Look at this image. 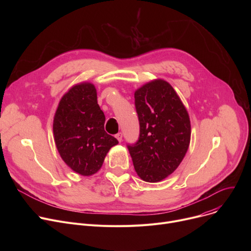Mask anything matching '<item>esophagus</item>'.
<instances>
[{"mask_svg": "<svg viewBox=\"0 0 251 251\" xmlns=\"http://www.w3.org/2000/svg\"><path fill=\"white\" fill-rule=\"evenodd\" d=\"M116 138H117V140H118L119 142H121V141H122V133L116 134Z\"/></svg>", "mask_w": 251, "mask_h": 251, "instance_id": "34e87169", "label": "esophagus"}]
</instances>
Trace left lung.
Segmentation results:
<instances>
[{
  "instance_id": "left-lung-1",
  "label": "left lung",
  "mask_w": 251,
  "mask_h": 251,
  "mask_svg": "<svg viewBox=\"0 0 251 251\" xmlns=\"http://www.w3.org/2000/svg\"><path fill=\"white\" fill-rule=\"evenodd\" d=\"M134 98L140 133L128 150L137 175L146 182H160L174 172L188 151L189 115L175 89L163 79L142 85Z\"/></svg>"
}]
</instances>
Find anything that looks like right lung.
Segmentation results:
<instances>
[{
  "instance_id": "add662e5",
  "label": "right lung",
  "mask_w": 251,
  "mask_h": 251,
  "mask_svg": "<svg viewBox=\"0 0 251 251\" xmlns=\"http://www.w3.org/2000/svg\"><path fill=\"white\" fill-rule=\"evenodd\" d=\"M104 121L92 83H77L62 97L54 116L52 132L62 160L75 173L96 174L111 148L118 144V140L104 131Z\"/></svg>"
}]
</instances>
